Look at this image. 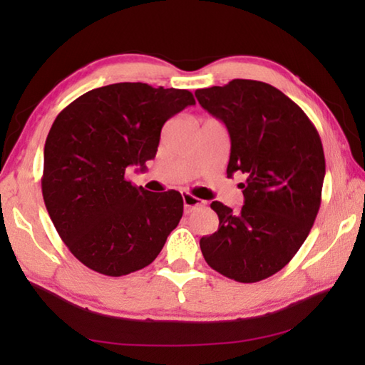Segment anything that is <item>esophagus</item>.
Instances as JSON below:
<instances>
[{"instance_id":"obj_1","label":"esophagus","mask_w":365,"mask_h":365,"mask_svg":"<svg viewBox=\"0 0 365 365\" xmlns=\"http://www.w3.org/2000/svg\"><path fill=\"white\" fill-rule=\"evenodd\" d=\"M182 197H183V206L187 211H191V209L200 207V206H205V201L197 200V197L191 196L190 193H182Z\"/></svg>"}]
</instances>
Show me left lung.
Wrapping results in <instances>:
<instances>
[{
    "label": "left lung",
    "mask_w": 365,
    "mask_h": 365,
    "mask_svg": "<svg viewBox=\"0 0 365 365\" xmlns=\"http://www.w3.org/2000/svg\"><path fill=\"white\" fill-rule=\"evenodd\" d=\"M195 95L230 135L227 177H246L242 211L212 201L219 228L200 240L201 252L228 279L261 282L292 261L317 217L322 141L304 110L269 83L235 78Z\"/></svg>",
    "instance_id": "8db88e82"
}]
</instances>
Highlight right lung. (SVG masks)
I'll list each match as a JSON object with an SVG mask.
<instances>
[{
    "mask_svg": "<svg viewBox=\"0 0 365 365\" xmlns=\"http://www.w3.org/2000/svg\"><path fill=\"white\" fill-rule=\"evenodd\" d=\"M195 104L188 90L113 83L61 110L45 143L41 191L59 237L86 267L122 277L150 265L183 214L175 190L125 180L156 156L165 120Z\"/></svg>",
    "mask_w": 365,
    "mask_h": 365,
    "instance_id": "1",
    "label": "right lung"
}]
</instances>
